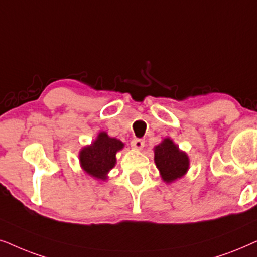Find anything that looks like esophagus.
<instances>
[{
    "instance_id": "esophagus-1",
    "label": "esophagus",
    "mask_w": 257,
    "mask_h": 257,
    "mask_svg": "<svg viewBox=\"0 0 257 257\" xmlns=\"http://www.w3.org/2000/svg\"><path fill=\"white\" fill-rule=\"evenodd\" d=\"M132 148L135 149V150H141L143 148V146H145V141H143L142 139H134L132 141Z\"/></svg>"
}]
</instances>
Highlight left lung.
Instances as JSON below:
<instances>
[{"label":"left lung","mask_w":257,"mask_h":257,"mask_svg":"<svg viewBox=\"0 0 257 257\" xmlns=\"http://www.w3.org/2000/svg\"><path fill=\"white\" fill-rule=\"evenodd\" d=\"M154 162L164 183L170 184L182 179L189 170L190 160L186 152L170 138L163 139L154 147Z\"/></svg>","instance_id":"8db88e82"}]
</instances>
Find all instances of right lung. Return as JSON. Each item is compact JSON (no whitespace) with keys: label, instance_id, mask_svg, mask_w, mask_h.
<instances>
[{"label":"right lung","instance_id":"1","mask_svg":"<svg viewBox=\"0 0 257 257\" xmlns=\"http://www.w3.org/2000/svg\"><path fill=\"white\" fill-rule=\"evenodd\" d=\"M124 148L118 139L110 138L107 132H100L90 145L78 152V162L84 174L97 181H107L109 172L116 164V154Z\"/></svg>","mask_w":257,"mask_h":257}]
</instances>
